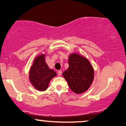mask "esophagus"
Returning a JSON list of instances; mask_svg holds the SVG:
<instances>
[{
    "label": "esophagus",
    "instance_id": "esophagus-1",
    "mask_svg": "<svg viewBox=\"0 0 126 126\" xmlns=\"http://www.w3.org/2000/svg\"><path fill=\"white\" fill-rule=\"evenodd\" d=\"M58 75H60V76L61 75H62V71L61 70L58 71Z\"/></svg>",
    "mask_w": 126,
    "mask_h": 126
}]
</instances>
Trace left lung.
<instances>
[{"mask_svg": "<svg viewBox=\"0 0 126 126\" xmlns=\"http://www.w3.org/2000/svg\"><path fill=\"white\" fill-rule=\"evenodd\" d=\"M69 67L63 73L73 92L80 94L88 91L94 79V69L84 56L72 53L68 58Z\"/></svg>", "mask_w": 126, "mask_h": 126, "instance_id": "1", "label": "left lung"}]
</instances>
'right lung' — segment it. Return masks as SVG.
Masks as SVG:
<instances>
[{"label": "right lung", "instance_id": "right-lung-1", "mask_svg": "<svg viewBox=\"0 0 126 126\" xmlns=\"http://www.w3.org/2000/svg\"><path fill=\"white\" fill-rule=\"evenodd\" d=\"M57 76V73L50 69L46 62V54L37 55L29 71V80L37 91H45L48 87L50 80Z\"/></svg>", "mask_w": 126, "mask_h": 126}]
</instances>
